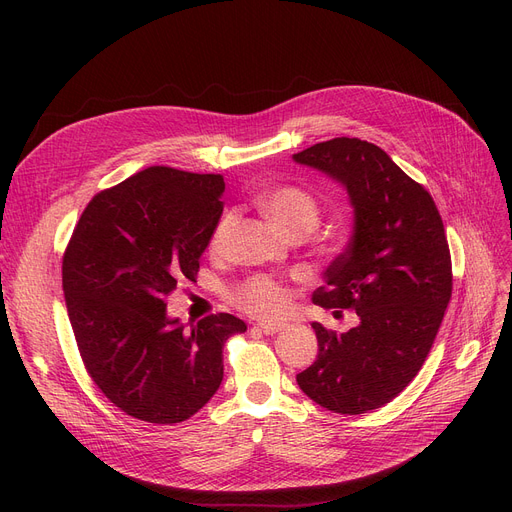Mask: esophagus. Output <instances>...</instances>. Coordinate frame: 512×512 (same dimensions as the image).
<instances>
[{
    "label": "esophagus",
    "mask_w": 512,
    "mask_h": 512,
    "mask_svg": "<svg viewBox=\"0 0 512 512\" xmlns=\"http://www.w3.org/2000/svg\"><path fill=\"white\" fill-rule=\"evenodd\" d=\"M286 326L284 324H257L255 330L263 332V334H276V332H282Z\"/></svg>",
    "instance_id": "esophagus-1"
}]
</instances>
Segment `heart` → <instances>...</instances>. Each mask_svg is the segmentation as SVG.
<instances>
[{
  "mask_svg": "<svg viewBox=\"0 0 512 512\" xmlns=\"http://www.w3.org/2000/svg\"><path fill=\"white\" fill-rule=\"evenodd\" d=\"M259 205L267 218L286 234H307L319 222L317 201L299 186H276L259 199ZM234 220L236 215L228 211L215 224L209 238L211 253L220 255L224 251ZM234 301L255 317H278L288 307V290L272 278L257 276L236 288Z\"/></svg>",
  "mask_w": 512,
  "mask_h": 512,
  "instance_id": "1",
  "label": "heart"
}]
</instances>
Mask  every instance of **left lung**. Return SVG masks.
<instances>
[{
    "instance_id": "8db88e82",
    "label": "left lung",
    "mask_w": 512,
    "mask_h": 512,
    "mask_svg": "<svg viewBox=\"0 0 512 512\" xmlns=\"http://www.w3.org/2000/svg\"><path fill=\"white\" fill-rule=\"evenodd\" d=\"M292 159L338 182L351 201L353 236L313 303L359 317L344 334L313 321L319 353L297 382L319 407L361 415L405 390L432 351L452 294L444 224L432 195L378 145L340 137Z\"/></svg>"
}]
</instances>
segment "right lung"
Instances as JSON below:
<instances>
[{"label":"right lung","instance_id":"add662e5","mask_svg":"<svg viewBox=\"0 0 512 512\" xmlns=\"http://www.w3.org/2000/svg\"><path fill=\"white\" fill-rule=\"evenodd\" d=\"M220 174L151 166L93 197L64 253L62 284L80 357L126 415L180 423L224 380L222 348L247 324L230 313L188 330L166 299L195 280L224 203Z\"/></svg>","mask_w":512,"mask_h":512}]
</instances>
